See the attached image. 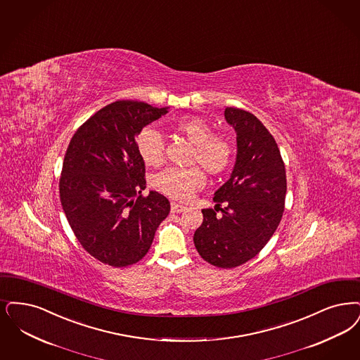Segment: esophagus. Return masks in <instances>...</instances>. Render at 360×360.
<instances>
[{
    "label": "esophagus",
    "mask_w": 360,
    "mask_h": 360,
    "mask_svg": "<svg viewBox=\"0 0 360 360\" xmlns=\"http://www.w3.org/2000/svg\"><path fill=\"white\" fill-rule=\"evenodd\" d=\"M186 207L184 206V205H179V203H176V202H172V212L173 213H181V212H184Z\"/></svg>",
    "instance_id": "esophagus-1"
}]
</instances>
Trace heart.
Listing matches in <instances>:
<instances>
[{
    "instance_id": "obj_1",
    "label": "heart",
    "mask_w": 360,
    "mask_h": 360,
    "mask_svg": "<svg viewBox=\"0 0 360 360\" xmlns=\"http://www.w3.org/2000/svg\"><path fill=\"white\" fill-rule=\"evenodd\" d=\"M173 129L193 144L190 163L200 165L212 175L224 173L229 167L233 158L231 141L222 135H213V129L205 119L198 116L181 117L174 122ZM136 151L147 166H159L165 158V142L158 129H141L136 136ZM203 185L205 174L198 166L167 167L153 178V187L175 201L190 200L193 193Z\"/></svg>"
}]
</instances>
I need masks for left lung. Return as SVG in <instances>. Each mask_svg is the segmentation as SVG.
<instances>
[{"label": "left lung", "mask_w": 360, "mask_h": 360, "mask_svg": "<svg viewBox=\"0 0 360 360\" xmlns=\"http://www.w3.org/2000/svg\"><path fill=\"white\" fill-rule=\"evenodd\" d=\"M225 119L237 132V160L214 193L216 207L202 209L193 240L202 259L228 269L253 259L274 236L285 207L287 175L278 146L256 116L228 107Z\"/></svg>", "instance_id": "1"}]
</instances>
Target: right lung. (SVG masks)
I'll return each instance as SVG.
<instances>
[{"mask_svg":"<svg viewBox=\"0 0 360 360\" xmlns=\"http://www.w3.org/2000/svg\"><path fill=\"white\" fill-rule=\"evenodd\" d=\"M167 108L117 101L86 120L68 144L58 182L73 234L103 264L123 268L143 259L170 202L146 188L136 136Z\"/></svg>","mask_w":360,"mask_h":360,"instance_id":"add662e5","label":"right lung"}]
</instances>
